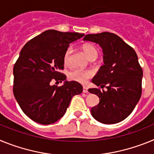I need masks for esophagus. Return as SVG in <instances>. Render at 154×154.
Instances as JSON below:
<instances>
[{
  "label": "esophagus",
  "mask_w": 154,
  "mask_h": 154,
  "mask_svg": "<svg viewBox=\"0 0 154 154\" xmlns=\"http://www.w3.org/2000/svg\"><path fill=\"white\" fill-rule=\"evenodd\" d=\"M82 92H83L84 93H87V92H88V88H87L86 86H83V90H82Z\"/></svg>",
  "instance_id": "1"
}]
</instances>
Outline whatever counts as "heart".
<instances>
[{
  "instance_id": "1",
  "label": "heart",
  "mask_w": 154,
  "mask_h": 154,
  "mask_svg": "<svg viewBox=\"0 0 154 154\" xmlns=\"http://www.w3.org/2000/svg\"><path fill=\"white\" fill-rule=\"evenodd\" d=\"M83 51L85 55L89 58L94 56H98V54H99L97 48L92 45H86L83 46ZM72 51V48L69 47L66 49L65 54H64L63 62L65 65H69L70 63ZM69 76L71 79L74 80V81L78 82L80 83H85L87 80L92 76V72L90 70H85V69H75L69 73Z\"/></svg>"
}]
</instances>
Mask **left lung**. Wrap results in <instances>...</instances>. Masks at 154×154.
Here are the masks:
<instances>
[{
  "label": "left lung",
  "instance_id": "1",
  "mask_svg": "<svg viewBox=\"0 0 154 154\" xmlns=\"http://www.w3.org/2000/svg\"><path fill=\"white\" fill-rule=\"evenodd\" d=\"M83 41L96 42L102 48L103 62L92 82L106 91L89 89L99 98L91 114L104 124L123 121L134 109L142 92V68L133 48L120 37L109 32L86 35Z\"/></svg>",
  "mask_w": 154,
  "mask_h": 154
}]
</instances>
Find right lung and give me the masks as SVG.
I'll return each mask as SVG.
<instances>
[{"instance_id":"obj_1","label":"right lung","mask_w":154,"mask_h":154,"mask_svg":"<svg viewBox=\"0 0 154 154\" xmlns=\"http://www.w3.org/2000/svg\"><path fill=\"white\" fill-rule=\"evenodd\" d=\"M77 32L48 30L24 45L14 66V95L30 119L40 124L55 123L65 115L71 99L82 92L81 84L66 81L59 71L69 44L84 36ZM53 81H64L62 87Z\"/></svg>"}]
</instances>
